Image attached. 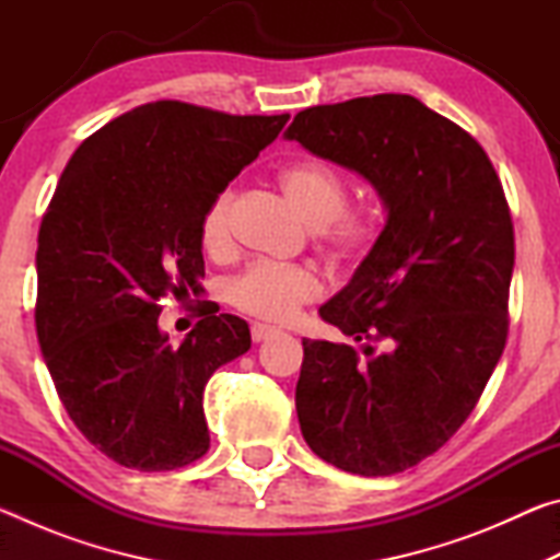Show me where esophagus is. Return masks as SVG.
Segmentation results:
<instances>
[{
	"label": "esophagus",
	"instance_id": "obj_1",
	"mask_svg": "<svg viewBox=\"0 0 560 560\" xmlns=\"http://www.w3.org/2000/svg\"><path fill=\"white\" fill-rule=\"evenodd\" d=\"M273 334H277V328L269 326V324H252V340H254V343H259V340L269 338Z\"/></svg>",
	"mask_w": 560,
	"mask_h": 560
}]
</instances>
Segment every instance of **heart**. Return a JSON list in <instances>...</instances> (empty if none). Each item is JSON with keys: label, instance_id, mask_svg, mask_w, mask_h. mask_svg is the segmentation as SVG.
<instances>
[{"label": "heart", "instance_id": "obj_1", "mask_svg": "<svg viewBox=\"0 0 560 560\" xmlns=\"http://www.w3.org/2000/svg\"><path fill=\"white\" fill-rule=\"evenodd\" d=\"M281 192L296 207L303 220L316 226L320 244L338 261H358L371 249L381 224V210L371 202L346 205L348 179L336 165L318 158H303L281 167L277 175ZM236 189L222 187L200 220V242L212 257H226L234 246L232 214ZM324 296V281L301 264L257 261L226 283V301L246 316L264 320H289L306 303Z\"/></svg>", "mask_w": 560, "mask_h": 560}]
</instances>
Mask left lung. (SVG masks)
Masks as SVG:
<instances>
[{
    "label": "left lung",
    "mask_w": 560,
    "mask_h": 560,
    "mask_svg": "<svg viewBox=\"0 0 560 560\" xmlns=\"http://www.w3.org/2000/svg\"><path fill=\"white\" fill-rule=\"evenodd\" d=\"M287 138L363 175L387 210L353 279L318 308L350 343L303 338L296 412L320 459L390 477L462 428L504 353V187L467 130L405 93L306 108Z\"/></svg>",
    "instance_id": "obj_1"
}]
</instances>
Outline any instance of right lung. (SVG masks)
Segmentation results:
<instances>
[{"instance_id":"add662e5","label":"right lung","mask_w":560,"mask_h":560,"mask_svg":"<svg viewBox=\"0 0 560 560\" xmlns=\"http://www.w3.org/2000/svg\"><path fill=\"white\" fill-rule=\"evenodd\" d=\"M287 120L155 101L63 170L39 226L36 336L73 424L120 467L173 471L210 450L205 385L252 348L249 326L210 306L170 346L160 301L200 291L205 207Z\"/></svg>"}]
</instances>
